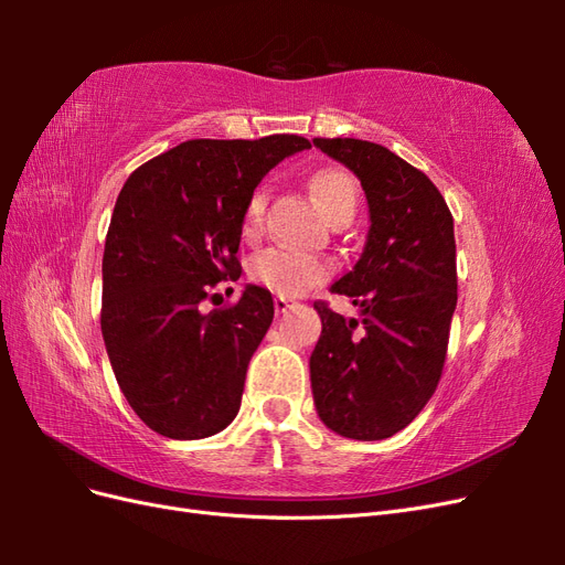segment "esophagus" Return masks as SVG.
Returning <instances> with one entry per match:
<instances>
[{"mask_svg": "<svg viewBox=\"0 0 565 565\" xmlns=\"http://www.w3.org/2000/svg\"><path fill=\"white\" fill-rule=\"evenodd\" d=\"M273 306H276V313L278 316H282V313H287L289 309H292V301H289V299H285V297H276V299H273Z\"/></svg>", "mask_w": 565, "mask_h": 565, "instance_id": "34e87169", "label": "esophagus"}]
</instances>
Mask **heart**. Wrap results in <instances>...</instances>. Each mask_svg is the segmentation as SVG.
I'll return each mask as SVG.
<instances>
[{
  "mask_svg": "<svg viewBox=\"0 0 565 565\" xmlns=\"http://www.w3.org/2000/svg\"><path fill=\"white\" fill-rule=\"evenodd\" d=\"M311 193L330 224H334L337 218L355 214L358 185L347 172H341V169H320V172H316L311 177ZM264 210L266 191L264 188H256L247 202L243 218V228L247 235H254L262 228ZM328 273L330 266L318 259V256L309 252L280 247L264 249L262 254H256L249 264V278L256 285H262L280 297L306 295L309 289H313L318 282L328 278Z\"/></svg>",
  "mask_w": 565,
  "mask_h": 565,
  "instance_id": "obj_1",
  "label": "heart"
}]
</instances>
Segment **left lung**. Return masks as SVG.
Here are the masks:
<instances>
[{"instance_id":"obj_1","label":"left lung","mask_w":565,"mask_h":565,"mask_svg":"<svg viewBox=\"0 0 565 565\" xmlns=\"http://www.w3.org/2000/svg\"><path fill=\"white\" fill-rule=\"evenodd\" d=\"M361 181L370 231L361 259L332 292L361 309L347 320L313 303L322 332L311 353L318 417L334 434L382 440L429 403L446 363L457 306L455 226L438 188L396 152L361 139H313Z\"/></svg>"}]
</instances>
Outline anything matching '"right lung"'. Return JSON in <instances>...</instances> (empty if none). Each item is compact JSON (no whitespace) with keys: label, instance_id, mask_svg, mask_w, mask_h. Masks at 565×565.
<instances>
[{"label":"right lung","instance_id":"1","mask_svg":"<svg viewBox=\"0 0 565 565\" xmlns=\"http://www.w3.org/2000/svg\"><path fill=\"white\" fill-rule=\"evenodd\" d=\"M311 143L193 139L148 160L115 202L104 249L100 332L131 409L174 440L207 438L241 409L247 365L273 320L270 292L247 285L226 309L200 311L210 289L241 278L254 188Z\"/></svg>","mask_w":565,"mask_h":565}]
</instances>
